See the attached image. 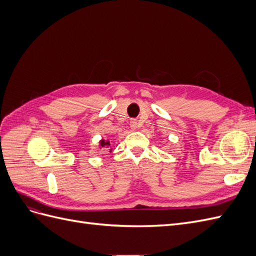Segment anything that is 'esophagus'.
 I'll list each match as a JSON object with an SVG mask.
<instances>
[{"mask_svg":"<svg viewBox=\"0 0 256 256\" xmlns=\"http://www.w3.org/2000/svg\"><path fill=\"white\" fill-rule=\"evenodd\" d=\"M130 127L132 128V129H136V122L134 120H132L130 122Z\"/></svg>","mask_w":256,"mask_h":256,"instance_id":"34e87169","label":"esophagus"}]
</instances>
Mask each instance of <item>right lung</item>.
I'll return each instance as SVG.
<instances>
[{
  "label": "right lung",
  "instance_id": "obj_1",
  "mask_svg": "<svg viewBox=\"0 0 256 256\" xmlns=\"http://www.w3.org/2000/svg\"><path fill=\"white\" fill-rule=\"evenodd\" d=\"M99 144H100V147H109L110 146V141H106V140H102L99 142ZM112 150H110V152H111Z\"/></svg>",
  "mask_w": 256,
  "mask_h": 256
}]
</instances>
